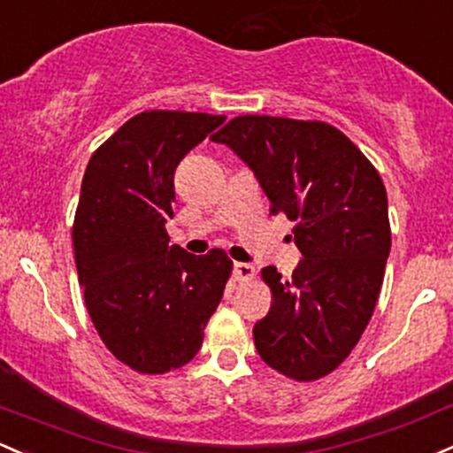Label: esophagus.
I'll use <instances>...</instances> for the list:
<instances>
[{
    "instance_id": "esophagus-1",
    "label": "esophagus",
    "mask_w": 453,
    "mask_h": 453,
    "mask_svg": "<svg viewBox=\"0 0 453 453\" xmlns=\"http://www.w3.org/2000/svg\"><path fill=\"white\" fill-rule=\"evenodd\" d=\"M234 281L242 283V281H251L253 275H256V268H253V265H250V262H236L234 265Z\"/></svg>"
}]
</instances>
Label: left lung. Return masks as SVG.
Returning <instances> with one entry per match:
<instances>
[{"label": "left lung", "mask_w": 453, "mask_h": 453, "mask_svg": "<svg viewBox=\"0 0 453 453\" xmlns=\"http://www.w3.org/2000/svg\"><path fill=\"white\" fill-rule=\"evenodd\" d=\"M212 142L256 173L271 212L295 221L303 260L290 280L262 268L273 292L253 326L257 355L292 380L331 374L374 314L391 250L380 173L340 128L320 120L238 116Z\"/></svg>", "instance_id": "1"}]
</instances>
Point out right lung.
Listing matches in <instances>:
<instances>
[{"mask_svg": "<svg viewBox=\"0 0 453 453\" xmlns=\"http://www.w3.org/2000/svg\"><path fill=\"white\" fill-rule=\"evenodd\" d=\"M226 116L152 109L89 158L73 223L88 314L118 361L139 374L178 370L202 348L232 260L170 245L173 172Z\"/></svg>", "mask_w": 453, "mask_h": 453, "instance_id": "obj_1", "label": "right lung"}]
</instances>
